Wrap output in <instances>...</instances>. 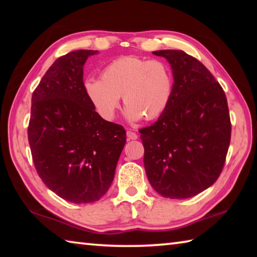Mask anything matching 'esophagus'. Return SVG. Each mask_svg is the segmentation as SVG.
Here are the masks:
<instances>
[{
	"mask_svg": "<svg viewBox=\"0 0 257 257\" xmlns=\"http://www.w3.org/2000/svg\"><path fill=\"white\" fill-rule=\"evenodd\" d=\"M127 138H128V141H135V139L138 138V135L136 133H133V132H127Z\"/></svg>",
	"mask_w": 257,
	"mask_h": 257,
	"instance_id": "obj_1",
	"label": "esophagus"
}]
</instances>
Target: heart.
<instances>
[{"label":"heart","instance_id":"heart-1","mask_svg":"<svg viewBox=\"0 0 257 257\" xmlns=\"http://www.w3.org/2000/svg\"><path fill=\"white\" fill-rule=\"evenodd\" d=\"M84 92L104 120L114 118L121 95L129 120H153L171 101L173 75L161 60L121 56L103 69L101 79H86Z\"/></svg>","mask_w":257,"mask_h":257}]
</instances>
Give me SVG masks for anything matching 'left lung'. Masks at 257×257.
Segmentation results:
<instances>
[{"label":"left lung","mask_w":257,"mask_h":257,"mask_svg":"<svg viewBox=\"0 0 257 257\" xmlns=\"http://www.w3.org/2000/svg\"><path fill=\"white\" fill-rule=\"evenodd\" d=\"M170 63L171 101L156 122L139 130L146 176L165 198H189L222 171L231 137L227 97L203 63L178 50L155 51Z\"/></svg>","instance_id":"8db88e82"}]
</instances>
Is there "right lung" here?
Segmentation results:
<instances>
[{
  "label": "right lung",
  "instance_id": "add662e5",
  "mask_svg": "<svg viewBox=\"0 0 257 257\" xmlns=\"http://www.w3.org/2000/svg\"><path fill=\"white\" fill-rule=\"evenodd\" d=\"M97 53L60 56L32 96L28 141L35 168L52 191L75 204L106 194L125 144L122 125L104 120L84 92V64Z\"/></svg>",
  "mask_w": 257,
  "mask_h": 257
}]
</instances>
